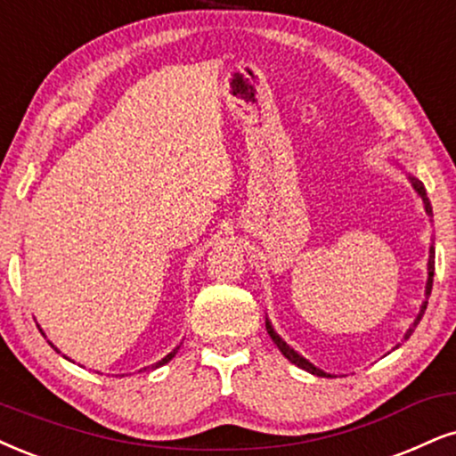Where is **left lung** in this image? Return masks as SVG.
<instances>
[{
	"mask_svg": "<svg viewBox=\"0 0 456 456\" xmlns=\"http://www.w3.org/2000/svg\"><path fill=\"white\" fill-rule=\"evenodd\" d=\"M410 179H412V185H414V190H417V192L420 194V199H423V202H425V211H427V213H429V216H431V205H429V200H427V194H425V185H423V183H420V182H419V179H414V177H410ZM427 268H429V279H427V289H425V291H427V296H431V288H434V271H436V251H434V247H431V249H429V266H427ZM425 308H427V302H425V305H423V306H420V313H419L417 322H414V325H412V328H410V330H408V334H406V340L410 338V336H412V331H414V328H417V325H419V322H420V317H423V314H425ZM266 330H268V334H271V338H273V342H274V345H277V348H279V351H281V353H283V355H285V357H288L291 363H296V365H297V368L306 370V372H311V374H317V376H325V372H322V370H319V368H314V365H313V363H308L305 357H300V355H297V353L294 351V348H289L288 345H285V342H283V340H281L277 334H274L273 325H271V323H268V322H266Z\"/></svg>",
	"mask_w": 456,
	"mask_h": 456,
	"instance_id": "8db88e82",
	"label": "left lung"
}]
</instances>
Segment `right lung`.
<instances>
[{"mask_svg":"<svg viewBox=\"0 0 456 456\" xmlns=\"http://www.w3.org/2000/svg\"><path fill=\"white\" fill-rule=\"evenodd\" d=\"M175 353H177V348H175V351H171V353H168V355H167V357H162L159 363H154V368H159V365H162V363H167V362H171V359H173V357H175ZM143 370H145V368H143Z\"/></svg>","mask_w":456,"mask_h":456,"instance_id":"obj_1","label":"right lung"}]
</instances>
